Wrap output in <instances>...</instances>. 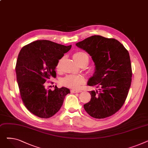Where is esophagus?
<instances>
[{
    "instance_id": "1",
    "label": "esophagus",
    "mask_w": 148,
    "mask_h": 148,
    "mask_svg": "<svg viewBox=\"0 0 148 148\" xmlns=\"http://www.w3.org/2000/svg\"><path fill=\"white\" fill-rule=\"evenodd\" d=\"M81 92L82 91L79 90H71V93H79V92Z\"/></svg>"
}]
</instances>
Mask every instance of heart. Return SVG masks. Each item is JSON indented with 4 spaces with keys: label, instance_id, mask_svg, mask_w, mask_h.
Returning <instances> with one entry per match:
<instances>
[{
    "label": "heart",
    "instance_id": "b5f03b06",
    "mask_svg": "<svg viewBox=\"0 0 148 148\" xmlns=\"http://www.w3.org/2000/svg\"><path fill=\"white\" fill-rule=\"evenodd\" d=\"M73 58L79 65L84 63L87 65L89 60L88 54L82 51L75 53L73 54ZM60 61L61 60H59L56 65L57 69L60 68ZM84 77L80 75H68L61 80V83L62 84L68 88L72 89L79 88L80 85L84 83Z\"/></svg>",
    "mask_w": 148,
    "mask_h": 148
}]
</instances>
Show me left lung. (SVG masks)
<instances>
[{
	"mask_svg": "<svg viewBox=\"0 0 148 148\" xmlns=\"http://www.w3.org/2000/svg\"><path fill=\"white\" fill-rule=\"evenodd\" d=\"M86 51L95 64V72L88 85L99 88L89 92L90 101L84 105L92 117L103 119L117 112L125 103L131 86L132 70L129 53L113 38L100 35L76 43Z\"/></svg>",
	"mask_w": 148,
	"mask_h": 148,
	"instance_id": "obj_1",
	"label": "left lung"
}]
</instances>
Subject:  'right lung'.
Returning a JSON list of instances; mask_svg holds the SVG:
<instances>
[{
    "instance_id": "1",
    "label": "right lung",
    "mask_w": 148,
    "mask_h": 148,
    "mask_svg": "<svg viewBox=\"0 0 148 148\" xmlns=\"http://www.w3.org/2000/svg\"><path fill=\"white\" fill-rule=\"evenodd\" d=\"M71 48L49 40H37L20 50L15 72L23 103L38 117L49 118L63 104L69 89L56 86L54 90L45 89L44 83L51 76L55 77L59 60Z\"/></svg>"
}]
</instances>
